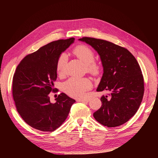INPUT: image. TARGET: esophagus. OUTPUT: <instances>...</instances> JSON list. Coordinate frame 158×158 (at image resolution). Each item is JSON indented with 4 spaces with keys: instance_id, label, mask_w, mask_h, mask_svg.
I'll return each instance as SVG.
<instances>
[{
    "instance_id": "obj_1",
    "label": "esophagus",
    "mask_w": 158,
    "mask_h": 158,
    "mask_svg": "<svg viewBox=\"0 0 158 158\" xmlns=\"http://www.w3.org/2000/svg\"><path fill=\"white\" fill-rule=\"evenodd\" d=\"M77 101L78 102H85L87 103L89 102V99H77Z\"/></svg>"
}]
</instances>
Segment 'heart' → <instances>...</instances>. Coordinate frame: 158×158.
<instances>
[{
    "instance_id": "heart-1",
    "label": "heart",
    "mask_w": 158,
    "mask_h": 158,
    "mask_svg": "<svg viewBox=\"0 0 158 158\" xmlns=\"http://www.w3.org/2000/svg\"><path fill=\"white\" fill-rule=\"evenodd\" d=\"M74 54L84 64L87 70L93 74H98L100 69V65L94 61V53L89 48L85 46H79L74 49ZM68 61V56L62 53L57 62V71L59 75L64 74L65 67ZM92 87V82L86 77H71L63 84L64 91L69 96L81 99L85 96V92Z\"/></svg>"
}]
</instances>
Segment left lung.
<instances>
[{
  "label": "left lung",
  "instance_id": "obj_1",
  "mask_svg": "<svg viewBox=\"0 0 158 158\" xmlns=\"http://www.w3.org/2000/svg\"><path fill=\"white\" fill-rule=\"evenodd\" d=\"M79 40L90 45L100 56L103 74L96 91L110 93L101 98L102 106L94 118L109 127L124 124L136 114L144 94V79L137 60L127 49L110 42L91 37Z\"/></svg>",
  "mask_w": 158,
  "mask_h": 158
}]
</instances>
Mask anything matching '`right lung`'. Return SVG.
Masks as SVG:
<instances>
[{
  "mask_svg": "<svg viewBox=\"0 0 158 158\" xmlns=\"http://www.w3.org/2000/svg\"><path fill=\"white\" fill-rule=\"evenodd\" d=\"M74 37L48 44L26 56L17 67L12 81V95L17 110L30 126L44 132L60 127L76 101L60 93L55 103L49 94L55 91L59 56L74 42Z\"/></svg>",
  "mask_w": 158,
  "mask_h": 158,
  "instance_id": "1",
  "label": "right lung"
}]
</instances>
